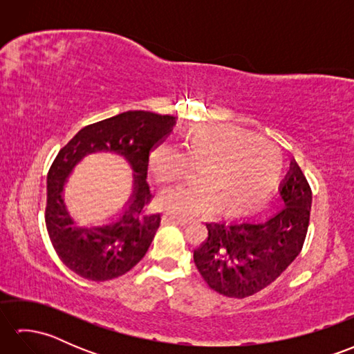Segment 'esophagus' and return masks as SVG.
<instances>
[{"label":"esophagus","instance_id":"1","mask_svg":"<svg viewBox=\"0 0 354 354\" xmlns=\"http://www.w3.org/2000/svg\"><path fill=\"white\" fill-rule=\"evenodd\" d=\"M164 222H165V223L179 225V227H185V225L189 223V221H185V219H179V217H175V216H169V214H165V216H164Z\"/></svg>","mask_w":354,"mask_h":354}]
</instances>
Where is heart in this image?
I'll use <instances>...</instances> for the list:
<instances>
[{"label": "heart", "instance_id": "heart-1", "mask_svg": "<svg viewBox=\"0 0 354 354\" xmlns=\"http://www.w3.org/2000/svg\"><path fill=\"white\" fill-rule=\"evenodd\" d=\"M175 142H160L150 153V167L158 181L183 176L199 165L198 184L164 190L158 204L179 217H199L219 207L223 214H245L272 192L281 171L278 147L231 124H204Z\"/></svg>", "mask_w": 354, "mask_h": 354}]
</instances>
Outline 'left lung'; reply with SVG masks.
<instances>
[{
	"label": "left lung",
	"instance_id": "obj_1",
	"mask_svg": "<svg viewBox=\"0 0 354 354\" xmlns=\"http://www.w3.org/2000/svg\"><path fill=\"white\" fill-rule=\"evenodd\" d=\"M280 205L261 219L207 223L194 265L213 290L246 298L275 281L297 259L310 219L312 192L295 160L278 187Z\"/></svg>",
	"mask_w": 354,
	"mask_h": 354
}]
</instances>
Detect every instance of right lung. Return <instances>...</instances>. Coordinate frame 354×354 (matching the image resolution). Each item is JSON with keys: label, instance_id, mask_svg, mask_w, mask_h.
<instances>
[{"label": "right lung", "instance_id": "obj_1", "mask_svg": "<svg viewBox=\"0 0 354 354\" xmlns=\"http://www.w3.org/2000/svg\"><path fill=\"white\" fill-rule=\"evenodd\" d=\"M176 118L147 111H127L80 129L53 161L47 175L45 223L59 259L74 274L91 281H106L145 257L161 214L149 213L152 194L147 184L149 153L173 131ZM122 156L133 170L131 196L103 223L88 227L75 223L64 204V187L73 169L86 156Z\"/></svg>", "mask_w": 354, "mask_h": 354}]
</instances>
